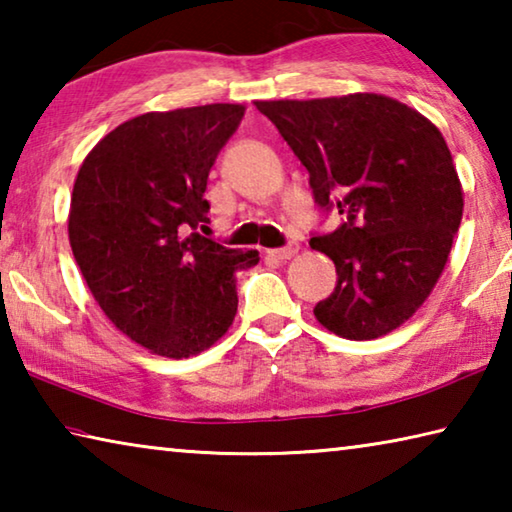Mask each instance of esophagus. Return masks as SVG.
Wrapping results in <instances>:
<instances>
[{
  "mask_svg": "<svg viewBox=\"0 0 512 512\" xmlns=\"http://www.w3.org/2000/svg\"><path fill=\"white\" fill-rule=\"evenodd\" d=\"M266 255L275 257V259H291L293 255H298V244H291V246H284L277 250H266Z\"/></svg>",
  "mask_w": 512,
  "mask_h": 512,
  "instance_id": "esophagus-1",
  "label": "esophagus"
}]
</instances>
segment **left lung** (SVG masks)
Instances as JSON below:
<instances>
[{"mask_svg": "<svg viewBox=\"0 0 512 512\" xmlns=\"http://www.w3.org/2000/svg\"><path fill=\"white\" fill-rule=\"evenodd\" d=\"M309 171L320 207L345 221L311 248L339 282L314 316L341 339H379L404 325L443 275L463 216V187L436 124L375 92L255 101Z\"/></svg>", "mask_w": 512, "mask_h": 512, "instance_id": "1", "label": "left lung"}]
</instances>
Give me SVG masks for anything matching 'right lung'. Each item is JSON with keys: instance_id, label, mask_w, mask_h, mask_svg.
Here are the masks:
<instances>
[{"instance_id": "obj_1", "label": "right lung", "mask_w": 512, "mask_h": 512, "mask_svg": "<svg viewBox=\"0 0 512 512\" xmlns=\"http://www.w3.org/2000/svg\"><path fill=\"white\" fill-rule=\"evenodd\" d=\"M246 106L144 112L85 155L69 203V246L90 293L121 334L158 357L201 354L237 314L235 271L257 250L216 244L207 176Z\"/></svg>"}]
</instances>
